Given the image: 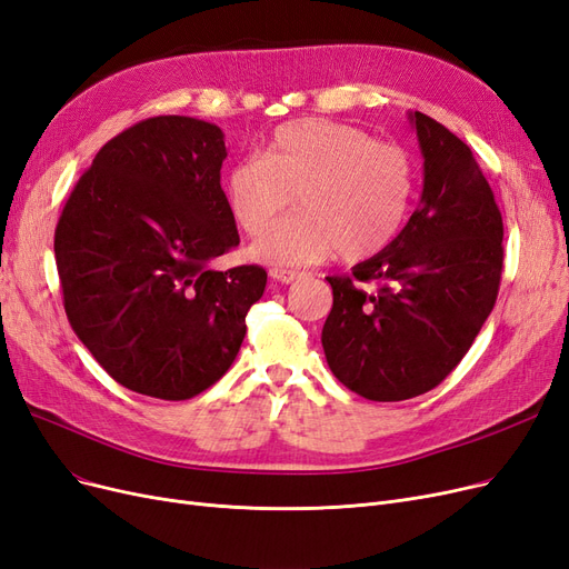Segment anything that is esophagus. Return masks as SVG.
Listing matches in <instances>:
<instances>
[{
	"label": "esophagus",
	"instance_id": "34e87169",
	"mask_svg": "<svg viewBox=\"0 0 569 569\" xmlns=\"http://www.w3.org/2000/svg\"><path fill=\"white\" fill-rule=\"evenodd\" d=\"M269 273H271V277L277 279V281H281V283H292V281L302 277V273H300L298 269H286V267H273Z\"/></svg>",
	"mask_w": 569,
	"mask_h": 569
}]
</instances>
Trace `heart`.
<instances>
[{
    "label": "heart",
    "instance_id": "b5f03b06",
    "mask_svg": "<svg viewBox=\"0 0 569 569\" xmlns=\"http://www.w3.org/2000/svg\"><path fill=\"white\" fill-rule=\"evenodd\" d=\"M224 203L246 234L292 203L298 213L271 224L250 256L271 267L328 258L363 260L401 231L415 194V163L401 144L377 142L356 126L298 119L279 126L262 154L229 166Z\"/></svg>",
    "mask_w": 569,
    "mask_h": 569
}]
</instances>
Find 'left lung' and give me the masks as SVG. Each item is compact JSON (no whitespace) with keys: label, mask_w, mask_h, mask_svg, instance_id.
<instances>
[{"label":"left lung","mask_w":569,"mask_h":569,"mask_svg":"<svg viewBox=\"0 0 569 569\" xmlns=\"http://www.w3.org/2000/svg\"><path fill=\"white\" fill-rule=\"evenodd\" d=\"M408 117L425 157L422 199L385 250L328 277L321 332L332 375L380 403L427 393L457 368L497 302L503 264L499 206L469 144L422 112Z\"/></svg>","instance_id":"1"}]
</instances>
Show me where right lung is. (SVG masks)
I'll list each match as a JSON object with an SVG mask.
<instances>
[{
    "label": "right lung",
    "mask_w": 569,
    "mask_h": 569,
    "mask_svg": "<svg viewBox=\"0 0 569 569\" xmlns=\"http://www.w3.org/2000/svg\"><path fill=\"white\" fill-rule=\"evenodd\" d=\"M224 133L152 117L100 147L56 227L68 321L121 387L184 401L234 363L267 271L210 262L239 246L220 187Z\"/></svg>",
    "instance_id": "obj_1"
}]
</instances>
